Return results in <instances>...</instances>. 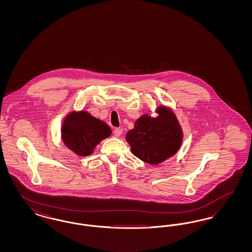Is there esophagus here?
Here are the masks:
<instances>
[{
  "instance_id": "34e87169",
  "label": "esophagus",
  "mask_w": 252,
  "mask_h": 252,
  "mask_svg": "<svg viewBox=\"0 0 252 252\" xmlns=\"http://www.w3.org/2000/svg\"><path fill=\"white\" fill-rule=\"evenodd\" d=\"M114 135L116 136V137H120L121 135L123 134V129H121V128H116V129H114Z\"/></svg>"
}]
</instances>
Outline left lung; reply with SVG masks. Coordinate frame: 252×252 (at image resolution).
Segmentation results:
<instances>
[{
	"label": "left lung",
	"mask_w": 252,
	"mask_h": 252,
	"mask_svg": "<svg viewBox=\"0 0 252 252\" xmlns=\"http://www.w3.org/2000/svg\"><path fill=\"white\" fill-rule=\"evenodd\" d=\"M155 112L156 117L147 113L142 115L126 135L132 154L151 165L159 164L175 156L183 140L180 121L172 108L160 105Z\"/></svg>",
	"instance_id": "left-lung-1"
}]
</instances>
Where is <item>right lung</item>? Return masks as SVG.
I'll use <instances>...</instances> for the list:
<instances>
[{
  "label": "right lung",
  "mask_w": 252,
  "mask_h": 252,
  "mask_svg": "<svg viewBox=\"0 0 252 252\" xmlns=\"http://www.w3.org/2000/svg\"><path fill=\"white\" fill-rule=\"evenodd\" d=\"M60 132L64 145L79 157L92 155L96 146L111 135L108 124L84 109L69 112Z\"/></svg>",
  "instance_id": "right-lung-1"
}]
</instances>
